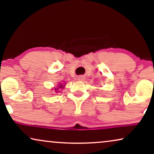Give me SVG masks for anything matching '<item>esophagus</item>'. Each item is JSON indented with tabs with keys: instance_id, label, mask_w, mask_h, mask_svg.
<instances>
[{
	"instance_id": "1",
	"label": "esophagus",
	"mask_w": 154,
	"mask_h": 154,
	"mask_svg": "<svg viewBox=\"0 0 154 154\" xmlns=\"http://www.w3.org/2000/svg\"><path fill=\"white\" fill-rule=\"evenodd\" d=\"M78 79H79V81H83L84 80V76H79V78H78Z\"/></svg>"
}]
</instances>
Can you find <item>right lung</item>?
Here are the masks:
<instances>
[{
    "label": "right lung",
    "instance_id": "1",
    "mask_svg": "<svg viewBox=\"0 0 154 154\" xmlns=\"http://www.w3.org/2000/svg\"><path fill=\"white\" fill-rule=\"evenodd\" d=\"M60 85V86H58L57 89H54V90H56V91H57V90L58 89H60V88H63V85Z\"/></svg>",
    "mask_w": 154,
    "mask_h": 154
}]
</instances>
